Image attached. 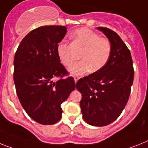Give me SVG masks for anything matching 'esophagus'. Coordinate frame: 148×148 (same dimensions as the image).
<instances>
[{
    "mask_svg": "<svg viewBox=\"0 0 148 148\" xmlns=\"http://www.w3.org/2000/svg\"><path fill=\"white\" fill-rule=\"evenodd\" d=\"M74 82H75V83H77V80L80 79V77L74 76Z\"/></svg>",
    "mask_w": 148,
    "mask_h": 148,
    "instance_id": "obj_1",
    "label": "esophagus"
}]
</instances>
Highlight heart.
I'll list each match as a JSON object with an SVG mask.
<instances>
[{
    "mask_svg": "<svg viewBox=\"0 0 148 148\" xmlns=\"http://www.w3.org/2000/svg\"><path fill=\"white\" fill-rule=\"evenodd\" d=\"M74 40L82 47L79 59L81 61L73 64L68 71L71 74L82 75L90 70L96 72L105 66L111 53V44L108 40L100 38L97 33L88 28H80L73 34ZM57 54L64 66H70L73 62L70 49L62 41L57 46Z\"/></svg>",
    "mask_w": 148,
    "mask_h": 148,
    "instance_id": "heart-1",
    "label": "heart"
}]
</instances>
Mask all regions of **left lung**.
I'll list each match as a JSON object with an SVG mask.
<instances>
[{"mask_svg": "<svg viewBox=\"0 0 148 148\" xmlns=\"http://www.w3.org/2000/svg\"><path fill=\"white\" fill-rule=\"evenodd\" d=\"M110 40L111 53L105 66L80 78L76 88L82 94L83 117L94 126H105L118 118L127 104L134 69L130 49L112 30L98 27Z\"/></svg>", "mask_w": 148, "mask_h": 148, "instance_id": "obj_1", "label": "left lung"}]
</instances>
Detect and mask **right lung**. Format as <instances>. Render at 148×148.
Wrapping results in <instances>:
<instances>
[{
	"label": "right lung",
	"instance_id": "1",
	"mask_svg": "<svg viewBox=\"0 0 148 148\" xmlns=\"http://www.w3.org/2000/svg\"><path fill=\"white\" fill-rule=\"evenodd\" d=\"M66 33L65 26L35 28L22 39L15 54L17 96L28 116L43 125L59 122L61 105L76 87L57 54V46Z\"/></svg>",
	"mask_w": 148,
	"mask_h": 148
}]
</instances>
